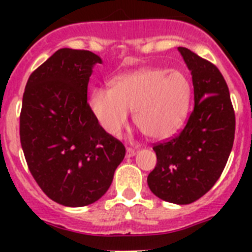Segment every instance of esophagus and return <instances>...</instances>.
I'll return each mask as SVG.
<instances>
[{
	"instance_id": "obj_1",
	"label": "esophagus",
	"mask_w": 252,
	"mask_h": 252,
	"mask_svg": "<svg viewBox=\"0 0 252 252\" xmlns=\"http://www.w3.org/2000/svg\"><path fill=\"white\" fill-rule=\"evenodd\" d=\"M135 154H136V150H135V149H132V148H127V149H126V157H127V158L133 157Z\"/></svg>"
}]
</instances>
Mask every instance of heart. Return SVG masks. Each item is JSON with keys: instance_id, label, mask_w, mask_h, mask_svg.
Wrapping results in <instances>:
<instances>
[{"instance_id": "heart-1", "label": "heart", "mask_w": 252, "mask_h": 252, "mask_svg": "<svg viewBox=\"0 0 252 252\" xmlns=\"http://www.w3.org/2000/svg\"><path fill=\"white\" fill-rule=\"evenodd\" d=\"M190 83L179 70L145 68L120 77L113 90L97 88L91 108L103 130L119 136L135 111V122L148 136L166 139L178 131L188 115Z\"/></svg>"}]
</instances>
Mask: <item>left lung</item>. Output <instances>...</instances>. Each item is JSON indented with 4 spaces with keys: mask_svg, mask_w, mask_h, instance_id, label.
Masks as SVG:
<instances>
[{
    "mask_svg": "<svg viewBox=\"0 0 252 252\" xmlns=\"http://www.w3.org/2000/svg\"><path fill=\"white\" fill-rule=\"evenodd\" d=\"M178 50L192 73L194 108L179 133L154 144L158 161L148 186L162 201L189 204L221 177L232 150L236 121L230 91L217 66L189 49Z\"/></svg>",
    "mask_w": 252,
    "mask_h": 252,
    "instance_id": "8db88e82",
    "label": "left lung"
}]
</instances>
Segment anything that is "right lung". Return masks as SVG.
I'll return each mask as SVG.
<instances>
[{
    "instance_id": "right-lung-1",
    "label": "right lung",
    "mask_w": 252,
    "mask_h": 252,
    "mask_svg": "<svg viewBox=\"0 0 252 252\" xmlns=\"http://www.w3.org/2000/svg\"><path fill=\"white\" fill-rule=\"evenodd\" d=\"M101 62L92 51L59 49L31 73L22 97L20 141L29 170L66 207L98 201L126 154L87 102L92 66Z\"/></svg>"
}]
</instances>
